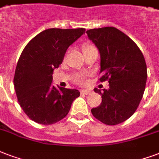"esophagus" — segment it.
<instances>
[{
    "instance_id": "esophagus-1",
    "label": "esophagus",
    "mask_w": 159,
    "mask_h": 159,
    "mask_svg": "<svg viewBox=\"0 0 159 159\" xmlns=\"http://www.w3.org/2000/svg\"><path fill=\"white\" fill-rule=\"evenodd\" d=\"M81 94H83V95H89L91 93V90H89L88 89H81Z\"/></svg>"
}]
</instances>
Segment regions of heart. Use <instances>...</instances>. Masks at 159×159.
<instances>
[{
  "label": "heart",
  "instance_id": "b5f03b06",
  "mask_svg": "<svg viewBox=\"0 0 159 159\" xmlns=\"http://www.w3.org/2000/svg\"><path fill=\"white\" fill-rule=\"evenodd\" d=\"M90 47H92V46H90V45L85 46V47L84 48V49H85V48H90ZM84 80H85V77H84V75H78V76L75 78V81H76L78 84H83V83L84 82Z\"/></svg>",
  "mask_w": 159,
  "mask_h": 159
}]
</instances>
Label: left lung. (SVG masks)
Masks as SVG:
<instances>
[{
  "label": "left lung",
  "instance_id": "8db88e82",
  "mask_svg": "<svg viewBox=\"0 0 159 159\" xmlns=\"http://www.w3.org/2000/svg\"><path fill=\"white\" fill-rule=\"evenodd\" d=\"M86 33L100 52V80H108L110 85L102 91L94 89L102 101L91 112L104 124L121 123L133 115L143 98L148 77L145 58L138 45L116 27L94 28Z\"/></svg>",
  "mask_w": 159,
  "mask_h": 159
}]
</instances>
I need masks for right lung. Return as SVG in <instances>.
<instances>
[{
  "label": "right lung",
  "mask_w": 159,
  "mask_h": 159,
  "mask_svg": "<svg viewBox=\"0 0 159 159\" xmlns=\"http://www.w3.org/2000/svg\"><path fill=\"white\" fill-rule=\"evenodd\" d=\"M84 28H49L27 44L16 64L14 87L21 109L35 122L51 125L69 113L78 89L52 85L53 70L62 64L68 48L80 38Z\"/></svg>",
  "instance_id": "obj_1"
}]
</instances>
